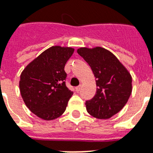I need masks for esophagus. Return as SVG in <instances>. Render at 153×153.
<instances>
[{"instance_id": "1", "label": "esophagus", "mask_w": 153, "mask_h": 153, "mask_svg": "<svg viewBox=\"0 0 153 153\" xmlns=\"http://www.w3.org/2000/svg\"><path fill=\"white\" fill-rule=\"evenodd\" d=\"M81 88H82V85H79V86H77L76 88H75V89H76V91L77 92H79V91L81 90Z\"/></svg>"}]
</instances>
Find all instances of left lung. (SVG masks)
I'll return each mask as SVG.
<instances>
[{
    "mask_svg": "<svg viewBox=\"0 0 153 153\" xmlns=\"http://www.w3.org/2000/svg\"><path fill=\"white\" fill-rule=\"evenodd\" d=\"M77 52L92 68L96 92L85 102L86 110L98 119H109L122 110L132 92L131 75L110 51L100 47H81Z\"/></svg>",
    "mask_w": 153,
    "mask_h": 153,
    "instance_id": "8db88e82",
    "label": "left lung"
}]
</instances>
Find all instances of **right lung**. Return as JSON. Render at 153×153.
<instances>
[{
	"mask_svg": "<svg viewBox=\"0 0 153 153\" xmlns=\"http://www.w3.org/2000/svg\"><path fill=\"white\" fill-rule=\"evenodd\" d=\"M74 49L53 46L25 67L19 89L31 112L45 120H54L66 110L73 92L65 85V66Z\"/></svg>",
	"mask_w": 153,
	"mask_h": 153,
	"instance_id": "obj_1",
	"label": "right lung"
}]
</instances>
